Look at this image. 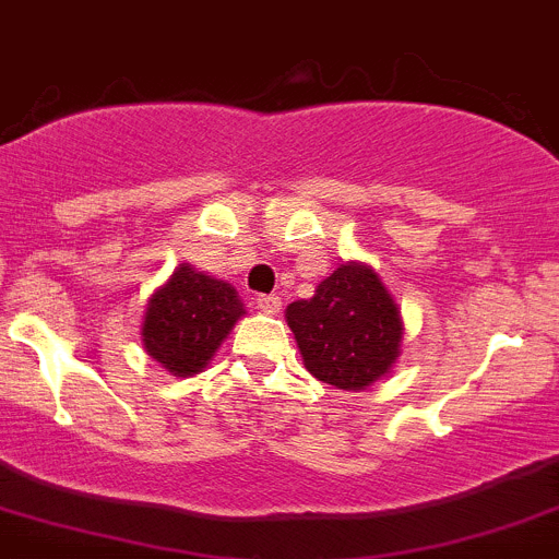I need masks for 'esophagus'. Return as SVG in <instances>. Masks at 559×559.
Masks as SVG:
<instances>
[{"label": "esophagus", "instance_id": "1", "mask_svg": "<svg viewBox=\"0 0 559 559\" xmlns=\"http://www.w3.org/2000/svg\"><path fill=\"white\" fill-rule=\"evenodd\" d=\"M257 306H259V311H264V313H278L281 311V297L278 295H259Z\"/></svg>", "mask_w": 559, "mask_h": 559}]
</instances>
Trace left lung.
<instances>
[{"mask_svg":"<svg viewBox=\"0 0 559 559\" xmlns=\"http://www.w3.org/2000/svg\"><path fill=\"white\" fill-rule=\"evenodd\" d=\"M286 324L302 366L338 390L371 388L401 357L404 319L371 264H338L313 297L286 306Z\"/></svg>","mask_w":559,"mask_h":559,"instance_id":"left-lung-1","label":"left lung"}]
</instances>
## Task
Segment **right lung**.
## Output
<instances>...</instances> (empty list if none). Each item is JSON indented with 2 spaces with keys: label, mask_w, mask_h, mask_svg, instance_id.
<instances>
[{
  "label": "right lung",
  "mask_w": 559,
  "mask_h": 559,
  "mask_svg": "<svg viewBox=\"0 0 559 559\" xmlns=\"http://www.w3.org/2000/svg\"><path fill=\"white\" fill-rule=\"evenodd\" d=\"M242 317L246 306L235 286L182 262L150 295L142 322L144 352L171 377H193L210 366Z\"/></svg>",
  "instance_id": "right-lung-1"
}]
</instances>
